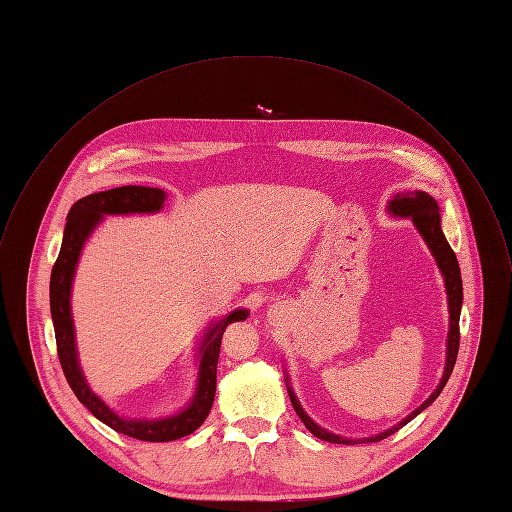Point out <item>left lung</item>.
Segmentation results:
<instances>
[{
	"label": "left lung",
	"mask_w": 512,
	"mask_h": 512,
	"mask_svg": "<svg viewBox=\"0 0 512 512\" xmlns=\"http://www.w3.org/2000/svg\"><path fill=\"white\" fill-rule=\"evenodd\" d=\"M387 210L393 214V216H401V218H411L415 228L419 230V234L423 236V240L427 242L433 258L437 260V266L445 278V290H447V302H449V336H447V359H445V371H443V377L437 385V389L429 395V399L417 407L413 413H409L401 423H397L395 427L379 433V435H373V437H365V439H345L340 435H334L326 429H322L320 425H316L308 415L306 411L302 409L298 397L294 395L292 387H290V381L286 377V385H288V395L292 399V405L298 413V417L302 419V423L308 427V431L312 435H316L318 439L322 441H330V443H341V445H355V443H375V441H381V439H387L389 435H393L395 431H399L403 425H407L411 419H415L423 409H427L437 397L439 393L443 391V387L447 385L451 373H453V367H455V361H457V353H459V318H461V306H463V280H461V270H459V262H457V256L455 252L451 250L443 230H441V214H439V204L437 200L423 192V190H415V192H399L393 196V200H389L387 204Z\"/></svg>",
	"instance_id": "obj_1"
}]
</instances>
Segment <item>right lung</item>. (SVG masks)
Returning a JSON list of instances; mask_svg holds the SVG:
<instances>
[{
    "label": "right lung",
    "instance_id": "obj_1",
    "mask_svg": "<svg viewBox=\"0 0 512 512\" xmlns=\"http://www.w3.org/2000/svg\"><path fill=\"white\" fill-rule=\"evenodd\" d=\"M167 200L165 190L151 186H119L103 192L89 194L77 200L69 214L63 232L61 250L57 262L51 270L49 282V304L51 318L55 328V341L59 361L65 373V379L77 399L105 425L123 433L127 437L151 443H165L194 433L204 419L208 417L216 393V365L220 355V343L226 328L232 322H242L248 318V310H234L220 322L212 324L202 345L198 347L200 363H198V385L196 393L188 407L180 413L165 419H125L117 415L105 401L95 395L81 371L75 343V328L71 316V286L75 278V268L81 256V250L91 236V232L99 226L103 216L107 214H151L159 212Z\"/></svg>",
    "mask_w": 512,
    "mask_h": 512
}]
</instances>
